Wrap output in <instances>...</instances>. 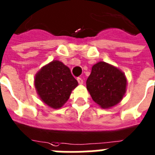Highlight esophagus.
Returning a JSON list of instances; mask_svg holds the SVG:
<instances>
[{"label":"esophagus","instance_id":"esophagus-1","mask_svg":"<svg viewBox=\"0 0 155 155\" xmlns=\"http://www.w3.org/2000/svg\"><path fill=\"white\" fill-rule=\"evenodd\" d=\"M78 81L79 85H82L83 84V80L81 78H78Z\"/></svg>","mask_w":155,"mask_h":155}]
</instances>
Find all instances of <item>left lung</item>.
I'll return each instance as SVG.
<instances>
[{
	"label": "left lung",
	"mask_w": 155,
	"mask_h": 155,
	"mask_svg": "<svg viewBox=\"0 0 155 155\" xmlns=\"http://www.w3.org/2000/svg\"><path fill=\"white\" fill-rule=\"evenodd\" d=\"M127 81L124 73L105 62H99L92 67L86 81L87 90L92 99L101 108H110L124 98Z\"/></svg>",
	"instance_id": "8db88e82"
}]
</instances>
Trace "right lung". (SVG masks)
I'll list each match as a JSON object with an SVG mask.
<instances>
[{"label":"right lung","instance_id":"1","mask_svg":"<svg viewBox=\"0 0 155 155\" xmlns=\"http://www.w3.org/2000/svg\"><path fill=\"white\" fill-rule=\"evenodd\" d=\"M34 85L41 101L50 108L58 109L68 101L78 83L68 66L53 60L36 73Z\"/></svg>","mask_w":155,"mask_h":155}]
</instances>
